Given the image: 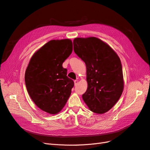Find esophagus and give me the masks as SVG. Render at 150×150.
Instances as JSON below:
<instances>
[{"label":"esophagus","mask_w":150,"mask_h":150,"mask_svg":"<svg viewBox=\"0 0 150 150\" xmlns=\"http://www.w3.org/2000/svg\"><path fill=\"white\" fill-rule=\"evenodd\" d=\"M78 80H75L74 81V85L77 86V85H78Z\"/></svg>","instance_id":"34e87169"}]
</instances>
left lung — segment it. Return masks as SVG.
Masks as SVG:
<instances>
[{"instance_id": "left-lung-1", "label": "left lung", "mask_w": 150, "mask_h": 150, "mask_svg": "<svg viewBox=\"0 0 150 150\" xmlns=\"http://www.w3.org/2000/svg\"><path fill=\"white\" fill-rule=\"evenodd\" d=\"M74 51L86 64L88 89L83 99L89 110L103 114L119 100L124 87L120 59L96 38H76Z\"/></svg>"}]
</instances>
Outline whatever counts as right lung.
<instances>
[{
	"mask_svg": "<svg viewBox=\"0 0 150 150\" xmlns=\"http://www.w3.org/2000/svg\"><path fill=\"white\" fill-rule=\"evenodd\" d=\"M72 51L70 39L50 40L34 54L26 69L25 83L30 97L49 114L61 111L74 85L62 67Z\"/></svg>",
	"mask_w": 150,
	"mask_h": 150,
	"instance_id": "right-lung-1",
	"label": "right lung"
}]
</instances>
